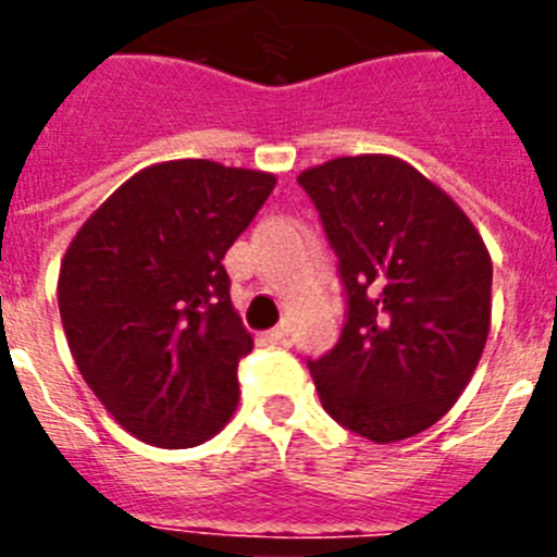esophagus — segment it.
Here are the masks:
<instances>
[{"label": "esophagus", "mask_w": 557, "mask_h": 557, "mask_svg": "<svg viewBox=\"0 0 557 557\" xmlns=\"http://www.w3.org/2000/svg\"><path fill=\"white\" fill-rule=\"evenodd\" d=\"M287 334H289V326H287V323H278V326L270 329V332L264 334V337H268L270 343H284V339H287Z\"/></svg>", "instance_id": "1"}]
</instances>
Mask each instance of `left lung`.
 I'll return each instance as SVG.
<instances>
[{"label":"left lung","mask_w":557,"mask_h":557,"mask_svg":"<svg viewBox=\"0 0 557 557\" xmlns=\"http://www.w3.org/2000/svg\"><path fill=\"white\" fill-rule=\"evenodd\" d=\"M298 184L346 289L337 346L309 359L323 410L373 444L430 430L488 339V248L444 189L393 156L332 159Z\"/></svg>","instance_id":"obj_1"}]
</instances>
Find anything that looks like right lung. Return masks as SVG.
I'll use <instances>...</instances> for the list:
<instances>
[{
	"mask_svg": "<svg viewBox=\"0 0 557 557\" xmlns=\"http://www.w3.org/2000/svg\"><path fill=\"white\" fill-rule=\"evenodd\" d=\"M275 175L218 161L152 164L83 223L58 275L69 348L102 407L150 446L186 449L236 410L253 337L223 256Z\"/></svg>",
	"mask_w": 557,
	"mask_h": 557,
	"instance_id": "add662e5",
	"label": "right lung"
}]
</instances>
